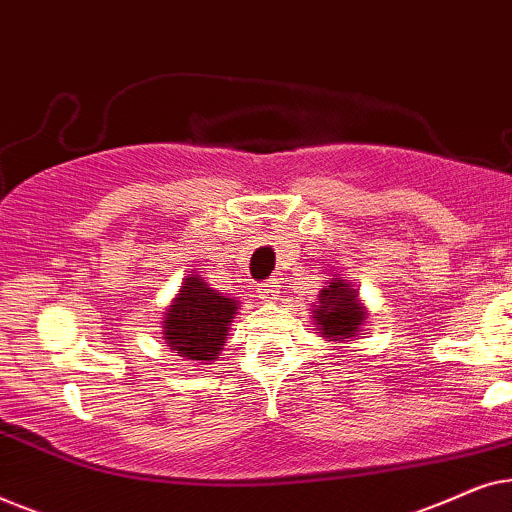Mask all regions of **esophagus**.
Segmentation results:
<instances>
[{
	"instance_id": "obj_1",
	"label": "esophagus",
	"mask_w": 512,
	"mask_h": 512,
	"mask_svg": "<svg viewBox=\"0 0 512 512\" xmlns=\"http://www.w3.org/2000/svg\"><path fill=\"white\" fill-rule=\"evenodd\" d=\"M277 293H279L277 279H265V282L258 286V298H263V300H275Z\"/></svg>"
}]
</instances>
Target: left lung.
Segmentation results:
<instances>
[{
	"instance_id": "8db88e82",
	"label": "left lung",
	"mask_w": 512,
	"mask_h": 512,
	"mask_svg": "<svg viewBox=\"0 0 512 512\" xmlns=\"http://www.w3.org/2000/svg\"><path fill=\"white\" fill-rule=\"evenodd\" d=\"M359 291L349 289V284L342 277H335L328 282L326 289L319 293V305H314V321H317L321 338L328 340H352L361 333L366 310L359 303Z\"/></svg>"
}]
</instances>
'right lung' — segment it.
I'll use <instances>...</instances> for the list:
<instances>
[{"instance_id": "1", "label": "right lung", "mask_w": 512, "mask_h": 512, "mask_svg": "<svg viewBox=\"0 0 512 512\" xmlns=\"http://www.w3.org/2000/svg\"><path fill=\"white\" fill-rule=\"evenodd\" d=\"M237 305V300L209 289L200 275L186 277L177 298L165 312L163 335L167 347L191 361H214L226 342Z\"/></svg>"}]
</instances>
